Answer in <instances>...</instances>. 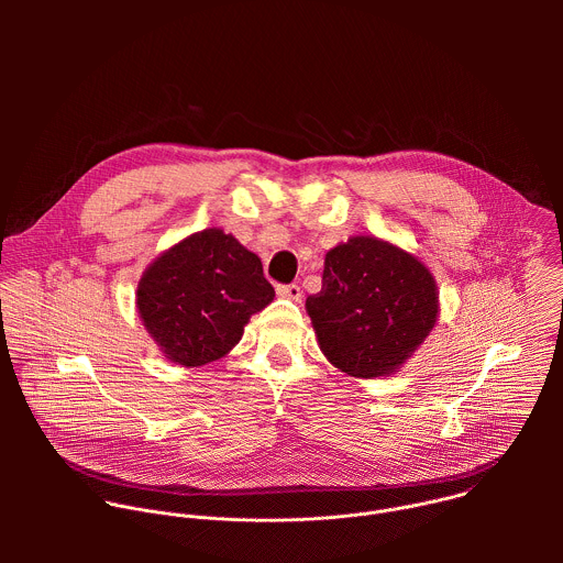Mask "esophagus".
Instances as JSON below:
<instances>
[{"label": "esophagus", "mask_w": 563, "mask_h": 563, "mask_svg": "<svg viewBox=\"0 0 563 563\" xmlns=\"http://www.w3.org/2000/svg\"><path fill=\"white\" fill-rule=\"evenodd\" d=\"M276 291H278L280 298H289V300H296V302L302 298V289L298 285H294V283L291 285H278Z\"/></svg>", "instance_id": "esophagus-1"}]
</instances>
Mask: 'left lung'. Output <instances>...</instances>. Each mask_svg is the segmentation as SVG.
Masks as SVG:
<instances>
[{
  "instance_id": "obj_1",
  "label": "left lung",
  "mask_w": 563,
  "mask_h": 563,
  "mask_svg": "<svg viewBox=\"0 0 563 563\" xmlns=\"http://www.w3.org/2000/svg\"><path fill=\"white\" fill-rule=\"evenodd\" d=\"M307 313L328 361L356 378L389 376L428 339L439 291L410 252L374 235H352L325 256L323 287Z\"/></svg>"
}]
</instances>
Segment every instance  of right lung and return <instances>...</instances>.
Listing matches in <instances>:
<instances>
[{
  "instance_id": "add662e5",
  "label": "right lung",
  "mask_w": 563,
  "mask_h": 563,
  "mask_svg": "<svg viewBox=\"0 0 563 563\" xmlns=\"http://www.w3.org/2000/svg\"><path fill=\"white\" fill-rule=\"evenodd\" d=\"M274 296L261 258L213 227L159 254L142 274L135 302L163 354L198 367L229 354Z\"/></svg>"
}]
</instances>
